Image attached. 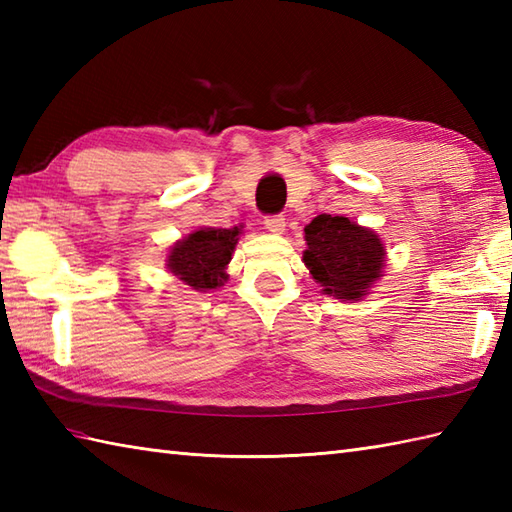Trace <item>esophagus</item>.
Masks as SVG:
<instances>
[{"instance_id":"34e87169","label":"esophagus","mask_w":512,"mask_h":512,"mask_svg":"<svg viewBox=\"0 0 512 512\" xmlns=\"http://www.w3.org/2000/svg\"><path fill=\"white\" fill-rule=\"evenodd\" d=\"M264 226L270 233L275 235H284L286 233V217L284 215H268L264 220Z\"/></svg>"}]
</instances>
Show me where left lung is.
I'll list each match as a JSON object with an SVG mask.
<instances>
[{"label":"left lung","mask_w":512,"mask_h":512,"mask_svg":"<svg viewBox=\"0 0 512 512\" xmlns=\"http://www.w3.org/2000/svg\"><path fill=\"white\" fill-rule=\"evenodd\" d=\"M303 264L323 295L347 303L363 301L385 277L387 248L374 231L343 215H319L303 228Z\"/></svg>","instance_id":"1"}]
</instances>
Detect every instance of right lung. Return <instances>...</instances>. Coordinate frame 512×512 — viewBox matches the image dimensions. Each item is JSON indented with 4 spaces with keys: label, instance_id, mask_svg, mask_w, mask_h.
Listing matches in <instances>:
<instances>
[{
    "label": "right lung",
    "instance_id": "obj_1",
    "mask_svg": "<svg viewBox=\"0 0 512 512\" xmlns=\"http://www.w3.org/2000/svg\"><path fill=\"white\" fill-rule=\"evenodd\" d=\"M239 235H244L242 224L233 228H195L167 250L165 266L173 277L193 290L220 288L228 281L226 268L233 259Z\"/></svg>",
    "mask_w": 512,
    "mask_h": 512
}]
</instances>
